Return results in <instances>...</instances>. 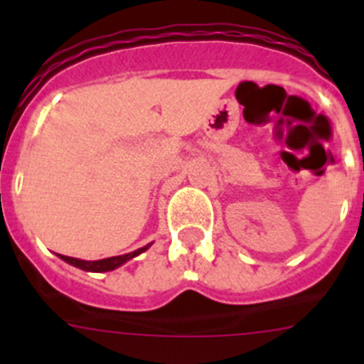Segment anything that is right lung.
I'll return each instance as SVG.
<instances>
[{
	"instance_id": "1",
	"label": "right lung",
	"mask_w": 364,
	"mask_h": 364,
	"mask_svg": "<svg viewBox=\"0 0 364 364\" xmlns=\"http://www.w3.org/2000/svg\"><path fill=\"white\" fill-rule=\"evenodd\" d=\"M147 247H149V244L144 247H140V250H136V252H131L127 253V255H118V257H109V259H102V260H80V259H74V257H67V255H60L62 257L65 262H69V264L76 266V268L80 269H85V272H109V269H114L118 268V266H122L124 262H127L129 259H133V257L140 255L142 252H146Z\"/></svg>"
}]
</instances>
